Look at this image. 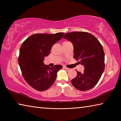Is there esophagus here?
<instances>
[{
	"instance_id": "esophagus-1",
	"label": "esophagus",
	"mask_w": 121,
	"mask_h": 121,
	"mask_svg": "<svg viewBox=\"0 0 121 121\" xmlns=\"http://www.w3.org/2000/svg\"><path fill=\"white\" fill-rule=\"evenodd\" d=\"M63 68L64 69H65V70H70V68H67V67H65V66H64L63 67Z\"/></svg>"
}]
</instances>
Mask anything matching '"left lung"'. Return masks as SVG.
<instances>
[{
  "label": "left lung",
  "instance_id": "8db88e82",
  "mask_svg": "<svg viewBox=\"0 0 121 121\" xmlns=\"http://www.w3.org/2000/svg\"><path fill=\"white\" fill-rule=\"evenodd\" d=\"M63 38L72 43L73 58L85 68L82 73L77 71V76L71 80V84L80 91L92 89L99 82L105 69L103 47L98 39L89 32H68Z\"/></svg>",
  "mask_w": 121,
  "mask_h": 121
}]
</instances>
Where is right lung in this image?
Returning <instances> with one entry per match:
<instances>
[{
    "mask_svg": "<svg viewBox=\"0 0 121 121\" xmlns=\"http://www.w3.org/2000/svg\"><path fill=\"white\" fill-rule=\"evenodd\" d=\"M64 34H34L21 45L18 62L22 74L28 84L37 91H43L50 88L56 81L58 71L62 68L60 65L50 67L43 62L53 45Z\"/></svg>",
    "mask_w": 121,
    "mask_h": 121,
    "instance_id": "right-lung-1",
    "label": "right lung"
}]
</instances>
